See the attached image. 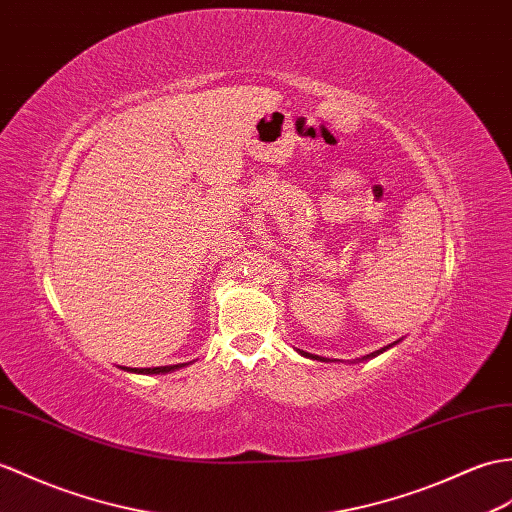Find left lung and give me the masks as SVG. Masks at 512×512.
I'll return each mask as SVG.
<instances>
[{
    "label": "left lung",
    "mask_w": 512,
    "mask_h": 512,
    "mask_svg": "<svg viewBox=\"0 0 512 512\" xmlns=\"http://www.w3.org/2000/svg\"><path fill=\"white\" fill-rule=\"evenodd\" d=\"M401 340H397V342H392V344H388V347H384V349H379V351H373V353H368V355H364V358H360L358 362H366V360H373V358H377L379 353H384V351H388L390 347H395V344H399ZM296 353H301L303 358H310V360H318V362H334V360H327V358H320V355H314V353H307V351H303V349H296ZM353 364H355V360H353Z\"/></svg>",
    "instance_id": "8db88e82"
}]
</instances>
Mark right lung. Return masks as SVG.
I'll return each mask as SVG.
<instances>
[{"label": "right lung", "instance_id": "1", "mask_svg": "<svg viewBox=\"0 0 512 512\" xmlns=\"http://www.w3.org/2000/svg\"><path fill=\"white\" fill-rule=\"evenodd\" d=\"M189 364H192V362H183V364H170V366H152V368H130V366H124L122 371H126V373H137V375H165V373L178 371V368L189 366Z\"/></svg>", "mask_w": 512, "mask_h": 512}]
</instances>
